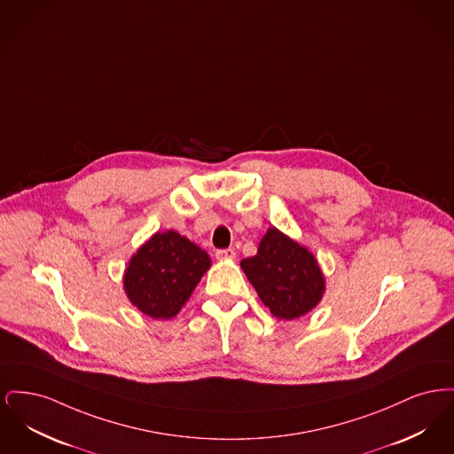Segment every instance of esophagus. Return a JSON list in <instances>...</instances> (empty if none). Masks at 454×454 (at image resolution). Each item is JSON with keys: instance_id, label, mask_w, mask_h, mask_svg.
Here are the masks:
<instances>
[{"instance_id": "esophagus-1", "label": "esophagus", "mask_w": 454, "mask_h": 454, "mask_svg": "<svg viewBox=\"0 0 454 454\" xmlns=\"http://www.w3.org/2000/svg\"><path fill=\"white\" fill-rule=\"evenodd\" d=\"M237 257V252L235 248H221L216 252V259L219 260H231Z\"/></svg>"}]
</instances>
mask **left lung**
<instances>
[{
  "label": "left lung",
  "mask_w": 454,
  "mask_h": 454,
  "mask_svg": "<svg viewBox=\"0 0 454 454\" xmlns=\"http://www.w3.org/2000/svg\"><path fill=\"white\" fill-rule=\"evenodd\" d=\"M241 269L276 318H300L322 300L324 274L317 260L278 228L260 239L257 255L241 260Z\"/></svg>",
  "instance_id": "8db88e82"
}]
</instances>
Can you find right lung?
<instances>
[{
	"mask_svg": "<svg viewBox=\"0 0 454 454\" xmlns=\"http://www.w3.org/2000/svg\"><path fill=\"white\" fill-rule=\"evenodd\" d=\"M209 255L175 231L153 235L130 259L124 287L130 302L152 318H172L209 269Z\"/></svg>",
	"mask_w": 454,
	"mask_h": 454,
	"instance_id": "1",
	"label": "right lung"
}]
</instances>
